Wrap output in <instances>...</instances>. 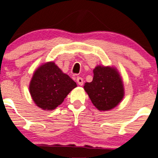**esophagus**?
Listing matches in <instances>:
<instances>
[{"label":"esophagus","mask_w":158,"mask_h":158,"mask_svg":"<svg viewBox=\"0 0 158 158\" xmlns=\"http://www.w3.org/2000/svg\"><path fill=\"white\" fill-rule=\"evenodd\" d=\"M77 81L78 85H80V86L83 85V79L81 77H78L77 78Z\"/></svg>","instance_id":"obj_1"}]
</instances>
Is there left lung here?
<instances>
[{
    "instance_id": "left-lung-1",
    "label": "left lung",
    "mask_w": 158,
    "mask_h": 158,
    "mask_svg": "<svg viewBox=\"0 0 158 158\" xmlns=\"http://www.w3.org/2000/svg\"><path fill=\"white\" fill-rule=\"evenodd\" d=\"M91 82L84 89L98 110L106 111L116 107L124 97L123 80L115 67L98 65L93 70Z\"/></svg>"
}]
</instances>
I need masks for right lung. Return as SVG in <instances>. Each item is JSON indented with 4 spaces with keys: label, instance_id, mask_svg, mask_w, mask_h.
Listing matches in <instances>:
<instances>
[{
    "label": "right lung",
    "instance_id": "add662e5",
    "mask_svg": "<svg viewBox=\"0 0 158 158\" xmlns=\"http://www.w3.org/2000/svg\"><path fill=\"white\" fill-rule=\"evenodd\" d=\"M77 83L54 62H46L33 73L29 93L37 106L44 110L56 109L64 102Z\"/></svg>",
    "mask_w": 158,
    "mask_h": 158
}]
</instances>
